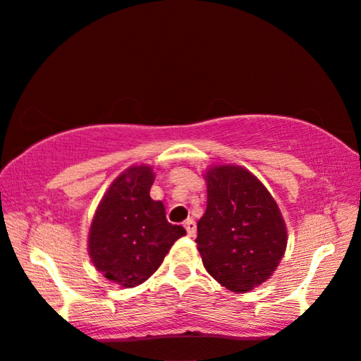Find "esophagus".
I'll use <instances>...</instances> for the list:
<instances>
[{
	"instance_id": "esophagus-1",
	"label": "esophagus",
	"mask_w": 361,
	"mask_h": 361,
	"mask_svg": "<svg viewBox=\"0 0 361 361\" xmlns=\"http://www.w3.org/2000/svg\"><path fill=\"white\" fill-rule=\"evenodd\" d=\"M184 227H185V230H187V235H188V236H195V235H197V224H195L193 219H187V221L184 222Z\"/></svg>"
}]
</instances>
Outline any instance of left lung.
I'll return each instance as SVG.
<instances>
[{
  "label": "left lung",
  "instance_id": "8db88e82",
  "mask_svg": "<svg viewBox=\"0 0 361 361\" xmlns=\"http://www.w3.org/2000/svg\"><path fill=\"white\" fill-rule=\"evenodd\" d=\"M208 204L195 243L208 274L233 293L269 280L286 250L288 235L275 200L250 171L221 164L204 176Z\"/></svg>",
  "mask_w": 361,
  "mask_h": 361
}]
</instances>
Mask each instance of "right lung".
I'll use <instances>...</instances> for the list:
<instances>
[{"instance_id":"add662e5","label":"right lung","mask_w":361,"mask_h":361,"mask_svg":"<svg viewBox=\"0 0 361 361\" xmlns=\"http://www.w3.org/2000/svg\"><path fill=\"white\" fill-rule=\"evenodd\" d=\"M155 180L147 164L126 169L109 187L91 224L87 247L100 274L125 288H134L155 274L182 226L166 219L161 202L150 198Z\"/></svg>"}]
</instances>
